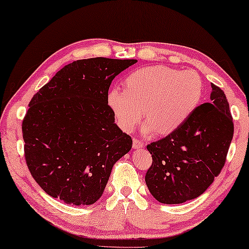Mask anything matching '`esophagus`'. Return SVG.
<instances>
[{"mask_svg": "<svg viewBox=\"0 0 249 249\" xmlns=\"http://www.w3.org/2000/svg\"><path fill=\"white\" fill-rule=\"evenodd\" d=\"M132 146H133V149H140V148H142V146H143V142L138 140V139H133Z\"/></svg>", "mask_w": 249, "mask_h": 249, "instance_id": "34e87169", "label": "esophagus"}]
</instances>
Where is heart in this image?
I'll return each instance as SVG.
<instances>
[{
	"label": "heart",
	"mask_w": 249,
	"mask_h": 249,
	"mask_svg": "<svg viewBox=\"0 0 249 249\" xmlns=\"http://www.w3.org/2000/svg\"><path fill=\"white\" fill-rule=\"evenodd\" d=\"M203 93L204 84L197 72L154 65L125 77L124 91H109L108 105L124 132L133 131L143 115L144 133L168 136L190 119Z\"/></svg>",
	"instance_id": "1"
}]
</instances>
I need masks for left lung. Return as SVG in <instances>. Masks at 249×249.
Segmentation results:
<instances>
[{
    "instance_id": "left-lung-1",
    "label": "left lung",
    "mask_w": 249,
    "mask_h": 249,
    "mask_svg": "<svg viewBox=\"0 0 249 249\" xmlns=\"http://www.w3.org/2000/svg\"><path fill=\"white\" fill-rule=\"evenodd\" d=\"M212 86L210 103L198 106L177 131L146 145L152 164L145 174L152 196L163 204L196 198L221 173L234 134L230 105Z\"/></svg>"
}]
</instances>
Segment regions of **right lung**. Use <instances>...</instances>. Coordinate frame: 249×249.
I'll use <instances>...</instances> for the list:
<instances>
[{"label": "right lung", "mask_w": 249, "mask_h": 249, "mask_svg": "<svg viewBox=\"0 0 249 249\" xmlns=\"http://www.w3.org/2000/svg\"><path fill=\"white\" fill-rule=\"evenodd\" d=\"M137 59H80L63 67L33 96L22 124L28 170L48 195L66 204L101 197L131 137L115 124L108 90Z\"/></svg>", "instance_id": "obj_1"}]
</instances>
